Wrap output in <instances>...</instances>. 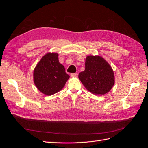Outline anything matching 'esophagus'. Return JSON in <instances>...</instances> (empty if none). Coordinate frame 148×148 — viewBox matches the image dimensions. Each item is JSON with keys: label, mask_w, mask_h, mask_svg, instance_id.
Here are the masks:
<instances>
[{"label": "esophagus", "mask_w": 148, "mask_h": 148, "mask_svg": "<svg viewBox=\"0 0 148 148\" xmlns=\"http://www.w3.org/2000/svg\"><path fill=\"white\" fill-rule=\"evenodd\" d=\"M70 76L71 77H77V76H78V73H71V75H70Z\"/></svg>", "instance_id": "esophagus-1"}]
</instances>
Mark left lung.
<instances>
[{
    "instance_id": "8db88e82",
    "label": "left lung",
    "mask_w": 148,
    "mask_h": 148,
    "mask_svg": "<svg viewBox=\"0 0 148 148\" xmlns=\"http://www.w3.org/2000/svg\"><path fill=\"white\" fill-rule=\"evenodd\" d=\"M78 78L86 89L97 95L108 92L115 83L112 69L99 56L86 57L85 69L79 73Z\"/></svg>"
}]
</instances>
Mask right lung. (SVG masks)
Returning <instances> with one entry per match:
<instances>
[{
  "mask_svg": "<svg viewBox=\"0 0 148 148\" xmlns=\"http://www.w3.org/2000/svg\"><path fill=\"white\" fill-rule=\"evenodd\" d=\"M57 53H47L36 66L33 79L36 86L42 93L51 96L60 91L70 76L59 63Z\"/></svg>",
  "mask_w": 148,
  "mask_h": 148,
  "instance_id": "1",
  "label": "right lung"
}]
</instances>
